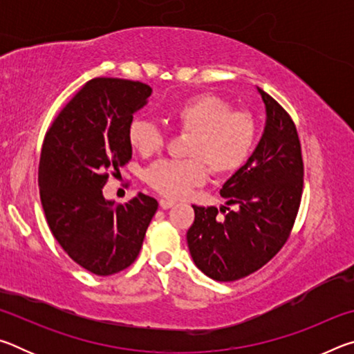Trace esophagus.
<instances>
[{
    "mask_svg": "<svg viewBox=\"0 0 354 354\" xmlns=\"http://www.w3.org/2000/svg\"><path fill=\"white\" fill-rule=\"evenodd\" d=\"M159 206L162 207V209H170L171 206H175V201H171V200H165V198H162L159 201Z\"/></svg>",
    "mask_w": 354,
    "mask_h": 354,
    "instance_id": "obj_1",
    "label": "esophagus"
}]
</instances>
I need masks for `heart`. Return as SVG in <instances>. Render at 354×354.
I'll return each mask as SVG.
<instances>
[{"label": "heart", "mask_w": 354, "mask_h": 354, "mask_svg": "<svg viewBox=\"0 0 354 354\" xmlns=\"http://www.w3.org/2000/svg\"><path fill=\"white\" fill-rule=\"evenodd\" d=\"M178 129L190 134L183 160H159L145 173L147 183L167 198H184L205 184L207 167L223 176L237 171L248 159L256 140L251 113L232 111L218 95L201 93L187 98L173 113ZM131 147L143 156L160 151L165 133L149 120L134 118L128 128Z\"/></svg>", "instance_id": "obj_1"}]
</instances>
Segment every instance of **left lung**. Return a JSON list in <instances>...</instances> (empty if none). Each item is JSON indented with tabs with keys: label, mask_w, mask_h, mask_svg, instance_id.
<instances>
[{
	"label": "left lung",
	"mask_w": 354,
	"mask_h": 354,
	"mask_svg": "<svg viewBox=\"0 0 354 354\" xmlns=\"http://www.w3.org/2000/svg\"><path fill=\"white\" fill-rule=\"evenodd\" d=\"M257 92L266 106L262 137L220 189L226 205L239 209L220 220L217 207L192 206L190 256L206 277L221 283L254 273L283 248L301 201L304 170L295 124L270 95L259 87Z\"/></svg>",
	"instance_id": "left-lung-1"
}]
</instances>
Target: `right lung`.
<instances>
[{
  "instance_id": "right-lung-1",
  "label": "right lung",
  "mask_w": 354,
  "mask_h": 354,
  "mask_svg": "<svg viewBox=\"0 0 354 354\" xmlns=\"http://www.w3.org/2000/svg\"><path fill=\"white\" fill-rule=\"evenodd\" d=\"M151 92L139 81L95 77L61 111L41 145L39 189L48 226L65 253L98 277L136 261L158 211L148 195L124 205L103 195L111 173L120 175L133 156L128 128Z\"/></svg>"
}]
</instances>
